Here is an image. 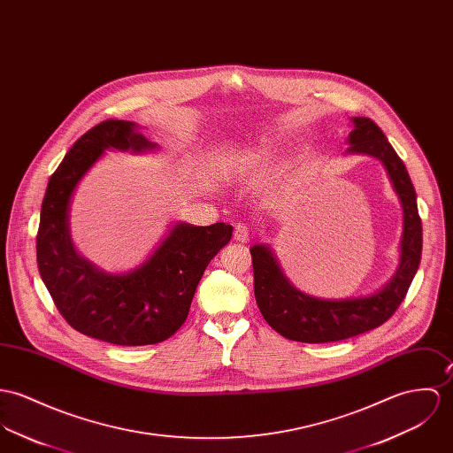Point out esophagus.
Listing matches in <instances>:
<instances>
[{
    "label": "esophagus",
    "mask_w": 453,
    "mask_h": 453,
    "mask_svg": "<svg viewBox=\"0 0 453 453\" xmlns=\"http://www.w3.org/2000/svg\"><path fill=\"white\" fill-rule=\"evenodd\" d=\"M234 237H235L237 242L246 244L247 241L250 239V232H249V226H247L246 223H235Z\"/></svg>",
    "instance_id": "esophagus-1"
}]
</instances>
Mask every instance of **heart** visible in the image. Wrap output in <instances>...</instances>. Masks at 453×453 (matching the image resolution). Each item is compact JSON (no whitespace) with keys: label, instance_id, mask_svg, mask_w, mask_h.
Wrapping results in <instances>:
<instances>
[{"label":"heart","instance_id":"heart-1","mask_svg":"<svg viewBox=\"0 0 453 453\" xmlns=\"http://www.w3.org/2000/svg\"><path fill=\"white\" fill-rule=\"evenodd\" d=\"M247 161H249L250 165H256L257 167H261L259 163H263L265 159H263V156H261V154H250V156H247Z\"/></svg>","mask_w":453,"mask_h":453}]
</instances>
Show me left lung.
<instances>
[{"mask_svg":"<svg viewBox=\"0 0 453 453\" xmlns=\"http://www.w3.org/2000/svg\"><path fill=\"white\" fill-rule=\"evenodd\" d=\"M346 154H364L384 165L403 209L400 263L384 288L346 299L313 297L290 284L272 247H250L254 296L263 319L290 341L332 342L382 326L398 310L417 273L422 252V223L409 171L380 127L369 118H353Z\"/></svg>","mask_w":453,"mask_h":453,"instance_id":"8db88e82","label":"left lung"}]
</instances>
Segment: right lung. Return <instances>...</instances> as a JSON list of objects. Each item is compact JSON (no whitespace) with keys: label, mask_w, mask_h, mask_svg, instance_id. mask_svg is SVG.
Returning a JSON list of instances; mask_svg holds the SVG:
<instances>
[{"label":"right lung","mask_w":453,"mask_h":453,"mask_svg":"<svg viewBox=\"0 0 453 453\" xmlns=\"http://www.w3.org/2000/svg\"><path fill=\"white\" fill-rule=\"evenodd\" d=\"M143 154L157 149L133 121L109 119L86 131L51 174L42 199L36 239L42 282L60 315L84 335L145 346L183 326L209 261L232 239L234 226H194L178 221L134 270L107 273L76 250L71 203L82 176L105 150Z\"/></svg>","instance_id":"right-lung-1"}]
</instances>
